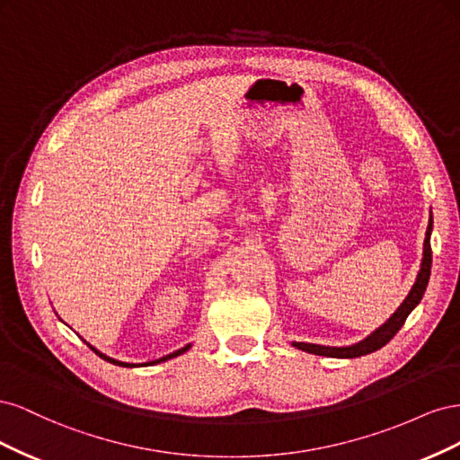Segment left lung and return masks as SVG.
<instances>
[{
  "label": "left lung",
  "mask_w": 460,
  "mask_h": 460,
  "mask_svg": "<svg viewBox=\"0 0 460 460\" xmlns=\"http://www.w3.org/2000/svg\"><path fill=\"white\" fill-rule=\"evenodd\" d=\"M429 232H431V215H429V225L426 230V240H424V257H422V267L419 276H416V282L411 289V294L407 299L401 303V307L394 313V316L387 320V323L376 330L372 336H368L365 341H360L351 347H324V345H314V343H294L297 349L314 353V355H324V357H340V358H353V357H363L368 353L378 351L380 347H384L389 340H392L395 333L401 330V326L405 324L407 316L411 311L420 303L428 280H429V269H431V245H429Z\"/></svg>",
  "instance_id": "left-lung-1"
}]
</instances>
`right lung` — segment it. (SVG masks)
Listing matches in <instances>:
<instances>
[{"label": "right lung", "mask_w": 460, "mask_h": 460, "mask_svg": "<svg viewBox=\"0 0 460 460\" xmlns=\"http://www.w3.org/2000/svg\"><path fill=\"white\" fill-rule=\"evenodd\" d=\"M88 347L90 349L95 353V355H100L102 358H105V360H109V363H113V365H119V367H134V365H128V363H120V360H115V358H111V357H107V355H103V353H100L95 349V347H92L90 343H88ZM190 349V345H186V347H182V349H178V351H174V353H171V355H166V357H161V358H157V360H151V363H147V365H157V363H163V360H169V358H172V357H178V355H182L184 351H188Z\"/></svg>", "instance_id": "add662e5"}]
</instances>
